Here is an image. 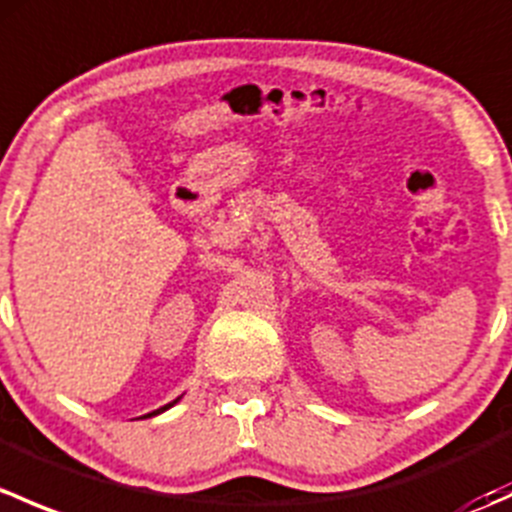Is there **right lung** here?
<instances>
[{"label": "right lung", "instance_id": "add662e5", "mask_svg": "<svg viewBox=\"0 0 512 512\" xmlns=\"http://www.w3.org/2000/svg\"><path fill=\"white\" fill-rule=\"evenodd\" d=\"M173 404H178V399H175V401H170V404H165V406H160L158 411H153V414H148V416H158V414H163V411H168L170 406H173Z\"/></svg>", "mask_w": 512, "mask_h": 512}]
</instances>
